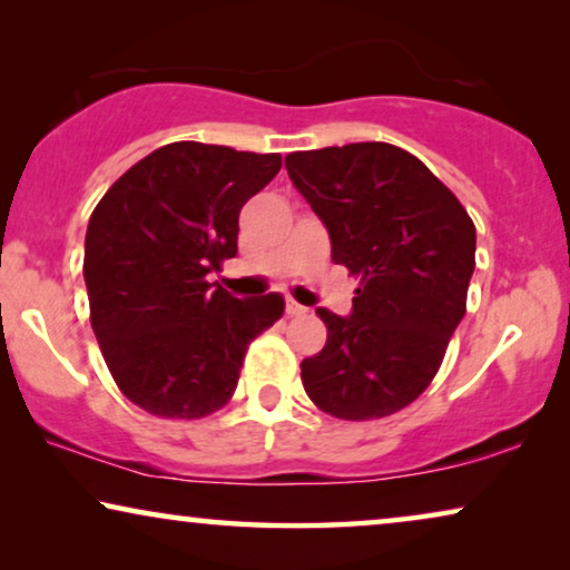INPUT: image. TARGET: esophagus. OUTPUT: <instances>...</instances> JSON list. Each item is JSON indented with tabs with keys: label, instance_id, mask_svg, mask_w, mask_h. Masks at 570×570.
<instances>
[{
	"label": "esophagus",
	"instance_id": "obj_1",
	"mask_svg": "<svg viewBox=\"0 0 570 570\" xmlns=\"http://www.w3.org/2000/svg\"><path fill=\"white\" fill-rule=\"evenodd\" d=\"M285 314H287V316H301V314H306V308H303L301 303L287 301V303H285Z\"/></svg>",
	"mask_w": 570,
	"mask_h": 570
}]
</instances>
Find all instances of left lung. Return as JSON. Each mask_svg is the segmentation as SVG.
<instances>
[{"label":"left lung","mask_w":570,"mask_h":570,"mask_svg":"<svg viewBox=\"0 0 570 570\" xmlns=\"http://www.w3.org/2000/svg\"><path fill=\"white\" fill-rule=\"evenodd\" d=\"M285 168L330 230L334 264L361 277L350 316L316 311L326 345L301 363L303 389L332 417L394 415L425 392L462 322L474 223L402 147L291 153Z\"/></svg>","instance_id":"obj_1"}]
</instances>
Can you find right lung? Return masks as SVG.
Instances as JSON below:
<instances>
[{
  "instance_id": "obj_1",
  "label": "right lung",
  "mask_w": 570,
  "mask_h": 570,
  "mask_svg": "<svg viewBox=\"0 0 570 570\" xmlns=\"http://www.w3.org/2000/svg\"><path fill=\"white\" fill-rule=\"evenodd\" d=\"M277 153L170 142L135 163L92 209L85 285L100 353L124 396L158 417L213 415L236 392L279 293L236 298L207 283L238 254V213L277 176Z\"/></svg>"
}]
</instances>
